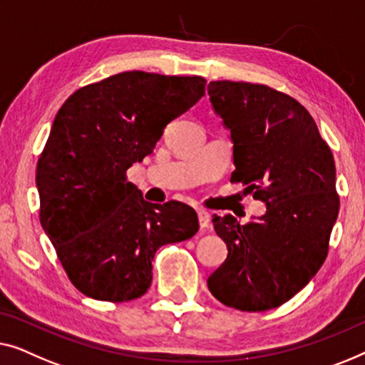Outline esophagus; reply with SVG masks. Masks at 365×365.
<instances>
[{
  "instance_id": "1",
  "label": "esophagus",
  "mask_w": 365,
  "mask_h": 365,
  "mask_svg": "<svg viewBox=\"0 0 365 365\" xmlns=\"http://www.w3.org/2000/svg\"><path fill=\"white\" fill-rule=\"evenodd\" d=\"M198 223H200V228L205 230L210 227V215L208 212H205V210H198Z\"/></svg>"
}]
</instances>
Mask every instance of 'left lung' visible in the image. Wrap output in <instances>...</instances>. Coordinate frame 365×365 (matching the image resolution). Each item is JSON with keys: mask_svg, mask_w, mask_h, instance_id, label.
Listing matches in <instances>:
<instances>
[{"mask_svg": "<svg viewBox=\"0 0 365 365\" xmlns=\"http://www.w3.org/2000/svg\"><path fill=\"white\" fill-rule=\"evenodd\" d=\"M208 96L233 142L232 182L248 185L266 205L263 217L246 225L213 217L228 255L208 289L235 309H273L324 263L339 213L334 157L309 112L283 92L212 81Z\"/></svg>", "mask_w": 365, "mask_h": 365, "instance_id": "8db88e82", "label": "left lung"}]
</instances>
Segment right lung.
Wrapping results in <instances>:
<instances>
[{
  "label": "right lung",
  "mask_w": 365,
  "mask_h": 365,
  "mask_svg": "<svg viewBox=\"0 0 365 365\" xmlns=\"http://www.w3.org/2000/svg\"><path fill=\"white\" fill-rule=\"evenodd\" d=\"M205 84L130 71L76 91L56 114L36 168L39 220L82 294L137 299L150 287L155 251L198 232L192 207L145 202L125 172L202 99Z\"/></svg>",
  "instance_id": "right-lung-1"
}]
</instances>
